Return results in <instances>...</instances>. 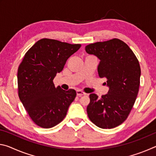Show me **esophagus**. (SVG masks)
Instances as JSON below:
<instances>
[{"mask_svg":"<svg viewBox=\"0 0 156 156\" xmlns=\"http://www.w3.org/2000/svg\"><path fill=\"white\" fill-rule=\"evenodd\" d=\"M76 94H77V96H84V95H85L86 94L84 93V92H83V91H81V90H77L76 91Z\"/></svg>","mask_w":156,"mask_h":156,"instance_id":"esophagus-1","label":"esophagus"}]
</instances>
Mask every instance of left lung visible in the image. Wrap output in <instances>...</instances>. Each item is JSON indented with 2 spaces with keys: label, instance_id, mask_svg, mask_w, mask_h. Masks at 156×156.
<instances>
[{
  "label": "left lung",
  "instance_id": "1",
  "mask_svg": "<svg viewBox=\"0 0 156 156\" xmlns=\"http://www.w3.org/2000/svg\"><path fill=\"white\" fill-rule=\"evenodd\" d=\"M85 50L100 60L98 72L100 78L107 79L109 87L108 94L100 98L95 94L89 95L88 117L100 128L116 127L127 118L138 96L139 61L130 47L118 38L91 43Z\"/></svg>",
  "mask_w": 156,
  "mask_h": 156
}]
</instances>
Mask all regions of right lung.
I'll list each match as a JSON object with an SVG mask.
<instances>
[{
  "mask_svg": "<svg viewBox=\"0 0 156 156\" xmlns=\"http://www.w3.org/2000/svg\"><path fill=\"white\" fill-rule=\"evenodd\" d=\"M80 47V44L43 38L23 57L18 69V96L31 119L40 127L51 128L62 122L74 100V89L56 87L53 80Z\"/></svg>",
  "mask_w": 156,
  "mask_h": 156,
  "instance_id": "1",
  "label": "right lung"
}]
</instances>
